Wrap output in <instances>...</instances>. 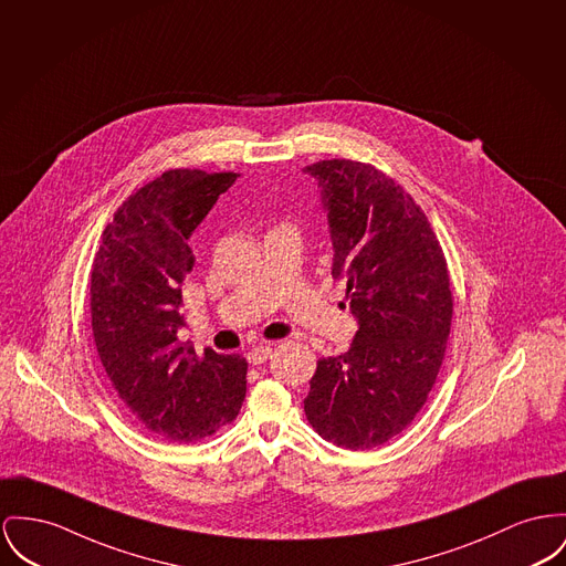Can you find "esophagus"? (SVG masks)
<instances>
[{"mask_svg":"<svg viewBox=\"0 0 566 566\" xmlns=\"http://www.w3.org/2000/svg\"><path fill=\"white\" fill-rule=\"evenodd\" d=\"M270 356H272V347H270V345H258V347H251V349L247 352V360H249L251 365H262Z\"/></svg>","mask_w":566,"mask_h":566,"instance_id":"34e87169","label":"esophagus"}]
</instances>
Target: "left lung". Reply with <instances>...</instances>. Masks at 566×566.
<instances>
[{"instance_id": "1", "label": "left lung", "mask_w": 566, "mask_h": 566, "mask_svg": "<svg viewBox=\"0 0 566 566\" xmlns=\"http://www.w3.org/2000/svg\"><path fill=\"white\" fill-rule=\"evenodd\" d=\"M317 180L333 240V276L358 333L340 356L317 360L304 415L328 442L367 451L401 433L436 384L451 333L442 247L410 192L374 165L333 158Z\"/></svg>"}]
</instances>
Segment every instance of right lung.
Instances as JSON below:
<instances>
[{"mask_svg": "<svg viewBox=\"0 0 566 566\" xmlns=\"http://www.w3.org/2000/svg\"><path fill=\"white\" fill-rule=\"evenodd\" d=\"M238 174L171 169L133 192L105 227L92 265L94 343L117 399L144 429L195 442L231 422L247 395V360L178 343L190 233Z\"/></svg>", "mask_w": 566, "mask_h": 566, "instance_id": "1", "label": "right lung"}]
</instances>
